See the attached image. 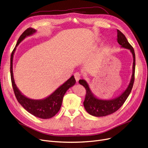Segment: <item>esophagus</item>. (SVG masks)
<instances>
[{
	"label": "esophagus",
	"instance_id": "esophagus-1",
	"mask_svg": "<svg viewBox=\"0 0 148 148\" xmlns=\"http://www.w3.org/2000/svg\"><path fill=\"white\" fill-rule=\"evenodd\" d=\"M74 77H75L76 82H78L79 80L80 79V78H81V75H80V74L79 73L77 72V73H75L74 74Z\"/></svg>",
	"mask_w": 148,
	"mask_h": 148
}]
</instances>
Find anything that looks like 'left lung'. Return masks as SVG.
Here are the masks:
<instances>
[{"mask_svg": "<svg viewBox=\"0 0 148 148\" xmlns=\"http://www.w3.org/2000/svg\"><path fill=\"white\" fill-rule=\"evenodd\" d=\"M118 42L121 45V47L128 49L132 53L133 58V71H132L131 78L128 86L122 94L118 97L110 99H103L96 97L93 93L89 87L88 82L82 79L79 81V83L85 88L86 90V94L83 102L84 107L86 112L96 117H101V116H107L117 111L119 108L125 103L133 86L134 81V72L136 65V57L134 49L133 48L128 41H127L125 36L124 35L120 30H117Z\"/></svg>", "mask_w": 148, "mask_h": 148, "instance_id": "obj_1", "label": "left lung"}]
</instances>
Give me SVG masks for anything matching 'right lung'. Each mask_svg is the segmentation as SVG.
Wrapping results in <instances>:
<instances>
[{
  "label": "right lung",
  "mask_w": 148,
  "mask_h": 148,
  "mask_svg": "<svg viewBox=\"0 0 148 148\" xmlns=\"http://www.w3.org/2000/svg\"><path fill=\"white\" fill-rule=\"evenodd\" d=\"M37 30L33 28H28L20 36L17 44L13 50L11 56L10 73L12 88L18 102L29 113L41 119H50L56 115L59 111L62 106L63 98L66 92L73 87L76 81L74 76L72 75L65 83L54 90L52 94L41 99H31L23 94L15 83L13 74V58L17 47L27 36L33 35Z\"/></svg>",
  "instance_id": "right-lung-1"
}]
</instances>
